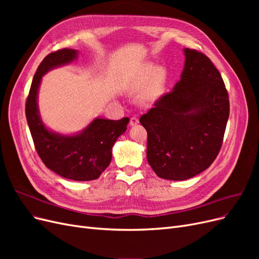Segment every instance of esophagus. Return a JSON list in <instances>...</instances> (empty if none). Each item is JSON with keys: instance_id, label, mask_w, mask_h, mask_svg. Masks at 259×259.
I'll use <instances>...</instances> for the list:
<instances>
[{"instance_id": "1", "label": "esophagus", "mask_w": 259, "mask_h": 259, "mask_svg": "<svg viewBox=\"0 0 259 259\" xmlns=\"http://www.w3.org/2000/svg\"><path fill=\"white\" fill-rule=\"evenodd\" d=\"M138 123H139V120H138V117H136V116H133L131 121H130L131 126H134V125H137Z\"/></svg>"}]
</instances>
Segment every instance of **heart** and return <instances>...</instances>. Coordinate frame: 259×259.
Here are the masks:
<instances>
[{
  "label": "heart",
  "instance_id": "b5f03b06",
  "mask_svg": "<svg viewBox=\"0 0 259 259\" xmlns=\"http://www.w3.org/2000/svg\"><path fill=\"white\" fill-rule=\"evenodd\" d=\"M164 80L165 71L153 64H149L131 77L125 86V92L131 95H136L145 91L143 101L146 104L152 103L162 95Z\"/></svg>",
  "mask_w": 259,
  "mask_h": 259
}]
</instances>
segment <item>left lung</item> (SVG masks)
<instances>
[{"label":"left lung","instance_id":"1","mask_svg":"<svg viewBox=\"0 0 259 259\" xmlns=\"http://www.w3.org/2000/svg\"><path fill=\"white\" fill-rule=\"evenodd\" d=\"M184 54L185 67L173 91L140 117L148 133L149 165L168 180L189 179L210 166L229 117L228 92L213 62L195 50Z\"/></svg>","mask_w":259,"mask_h":259}]
</instances>
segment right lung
<instances>
[{"label": "right lung", "instance_id": "right-lung-1", "mask_svg": "<svg viewBox=\"0 0 259 259\" xmlns=\"http://www.w3.org/2000/svg\"><path fill=\"white\" fill-rule=\"evenodd\" d=\"M76 50L64 49L49 54L37 67L26 101V117L36 152L45 166L57 175L88 182L97 179L109 166L112 147L126 131L128 117L113 121L96 117L82 132L61 135L45 126L37 106V93L42 76L50 70L72 62Z\"/></svg>", "mask_w": 259, "mask_h": 259}]
</instances>
